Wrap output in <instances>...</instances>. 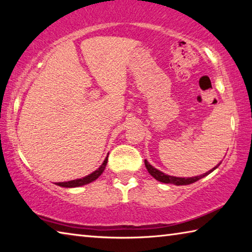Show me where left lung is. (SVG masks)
Listing matches in <instances>:
<instances>
[{"mask_svg":"<svg viewBox=\"0 0 252 252\" xmlns=\"http://www.w3.org/2000/svg\"><path fill=\"white\" fill-rule=\"evenodd\" d=\"M144 164H146V168L148 169V172L151 174V176L157 179L158 181L160 182H163V183H172V185H176V186H187V185H191V183H193L195 181L200 180V179L208 176L209 173L212 172L213 170L217 169L220 165V163L218 165H216L215 168L211 169L210 171H208L206 173L201 174V176H198V177H193V178H178V177H171V176H167V174H164L163 172L159 171V170L153 168L152 165L149 163L147 160H144Z\"/></svg>","mask_w":252,"mask_h":252,"instance_id":"8db88e82","label":"left lung"}]
</instances>
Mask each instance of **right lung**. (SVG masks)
Masks as SVG:
<instances>
[{
	"label": "right lung",
	"mask_w": 252,
	"mask_h": 252,
	"mask_svg": "<svg viewBox=\"0 0 252 252\" xmlns=\"http://www.w3.org/2000/svg\"><path fill=\"white\" fill-rule=\"evenodd\" d=\"M106 162H108V157L105 158V160H104L103 163H102L101 167L97 170H95L94 172L89 174V176L84 177L82 179H76V180H72V181H67V182H57L55 185H58L60 187H64V188H73V187H80V186H83V185H88V183L96 180V179L101 176L102 172H103L104 169H105Z\"/></svg>",
	"instance_id": "obj_1"
}]
</instances>
